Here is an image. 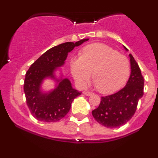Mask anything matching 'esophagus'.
<instances>
[{
    "label": "esophagus",
    "mask_w": 158,
    "mask_h": 158,
    "mask_svg": "<svg viewBox=\"0 0 158 158\" xmlns=\"http://www.w3.org/2000/svg\"><path fill=\"white\" fill-rule=\"evenodd\" d=\"M83 94H84L85 96H90L93 94V93H92L91 91H89V90H84V91H83Z\"/></svg>",
    "instance_id": "obj_1"
}]
</instances>
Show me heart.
<instances>
[{
  "instance_id": "b5f03b06",
  "label": "heart",
  "mask_w": 158,
  "mask_h": 158,
  "mask_svg": "<svg viewBox=\"0 0 158 158\" xmlns=\"http://www.w3.org/2000/svg\"><path fill=\"white\" fill-rule=\"evenodd\" d=\"M72 75L79 85H84L93 77L97 89L103 94L113 93L128 80L130 63L126 56L108 45L95 43L83 49L81 56L72 59Z\"/></svg>"
}]
</instances>
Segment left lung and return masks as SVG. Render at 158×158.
Returning a JSON list of instances; mask_svg holds the SVG:
<instances>
[{"label": "left lung", "mask_w": 158, "mask_h": 158, "mask_svg": "<svg viewBox=\"0 0 158 158\" xmlns=\"http://www.w3.org/2000/svg\"><path fill=\"white\" fill-rule=\"evenodd\" d=\"M123 48L128 50L125 46ZM129 57L131 75L126 86L117 93L102 97L99 107L92 110L94 119L107 128H117L128 122L143 96L144 79L140 69L131 54Z\"/></svg>", "instance_id": "1"}]
</instances>
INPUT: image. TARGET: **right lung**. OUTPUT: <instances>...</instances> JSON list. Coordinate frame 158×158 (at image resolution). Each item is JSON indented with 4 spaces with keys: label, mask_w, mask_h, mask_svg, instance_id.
<instances>
[{
    "label": "right lung",
    "mask_w": 158,
    "mask_h": 158,
    "mask_svg": "<svg viewBox=\"0 0 158 158\" xmlns=\"http://www.w3.org/2000/svg\"><path fill=\"white\" fill-rule=\"evenodd\" d=\"M88 39L73 42H65L50 48L32 63L25 76L23 90L27 105L32 115L38 120L53 123L60 120L70 109L73 99L81 94L72 87L67 78H56L55 72L64 64L68 52ZM56 81L55 88L48 92L41 89L46 78Z\"/></svg>",
    "instance_id": "right-lung-1"
}]
</instances>
